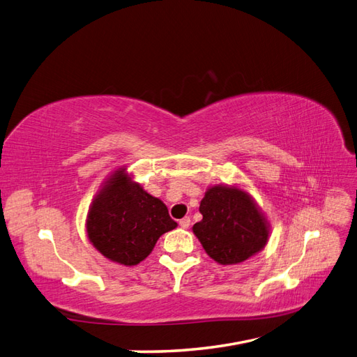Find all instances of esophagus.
Instances as JSON below:
<instances>
[{"label": "esophagus", "mask_w": 357, "mask_h": 357, "mask_svg": "<svg viewBox=\"0 0 357 357\" xmlns=\"http://www.w3.org/2000/svg\"><path fill=\"white\" fill-rule=\"evenodd\" d=\"M178 225L181 226L183 229H188L189 226H190V218H188V215H186V218H183V219L178 222Z\"/></svg>", "instance_id": "esophagus-1"}]
</instances>
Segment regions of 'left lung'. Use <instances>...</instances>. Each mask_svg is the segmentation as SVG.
I'll use <instances>...</instances> for the list:
<instances>
[{"label": "left lung", "mask_w": 357, "mask_h": 357, "mask_svg": "<svg viewBox=\"0 0 357 357\" xmlns=\"http://www.w3.org/2000/svg\"><path fill=\"white\" fill-rule=\"evenodd\" d=\"M202 220L193 234L205 253L220 265H236L259 253L269 238V223L250 193L241 188L215 185L199 205Z\"/></svg>", "instance_id": "obj_1"}]
</instances>
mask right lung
<instances>
[{
	"label": "right lung",
	"instance_id": "add662e5",
	"mask_svg": "<svg viewBox=\"0 0 357 357\" xmlns=\"http://www.w3.org/2000/svg\"><path fill=\"white\" fill-rule=\"evenodd\" d=\"M177 228L167 205L135 183L125 167L109 176L86 218V234L104 257L125 266L152 253L160 235Z\"/></svg>",
	"mask_w": 357,
	"mask_h": 357
}]
</instances>
